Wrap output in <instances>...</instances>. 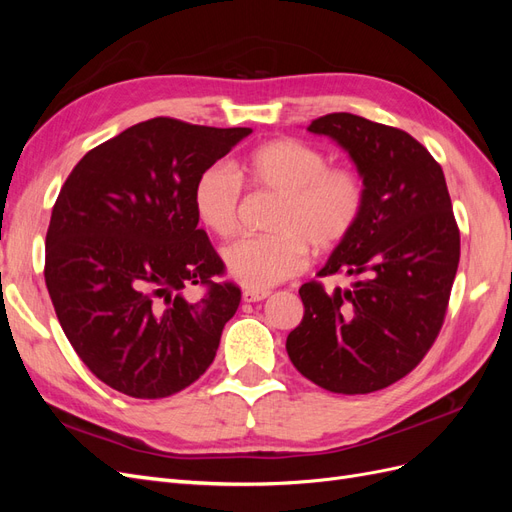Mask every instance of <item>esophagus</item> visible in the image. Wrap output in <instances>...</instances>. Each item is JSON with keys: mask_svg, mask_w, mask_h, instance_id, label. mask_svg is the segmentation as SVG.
<instances>
[{"mask_svg": "<svg viewBox=\"0 0 512 512\" xmlns=\"http://www.w3.org/2000/svg\"><path fill=\"white\" fill-rule=\"evenodd\" d=\"M271 294V290L267 288H245L243 290V301L245 303H258V301H265Z\"/></svg>", "mask_w": 512, "mask_h": 512, "instance_id": "34e87169", "label": "esophagus"}]
</instances>
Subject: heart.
<instances>
[{"label": "heart", "instance_id": "b5f03b06", "mask_svg": "<svg viewBox=\"0 0 512 512\" xmlns=\"http://www.w3.org/2000/svg\"><path fill=\"white\" fill-rule=\"evenodd\" d=\"M239 177L256 190L280 194L267 237H247L224 250L226 271L247 288H269L299 275L318 254L342 245L359 226L365 209L363 177L348 166H329L322 149L275 138L256 147ZM224 164H213L194 183L198 220L213 235L228 239L239 230L241 181Z\"/></svg>", "mask_w": 512, "mask_h": 512}]
</instances>
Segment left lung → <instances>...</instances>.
<instances>
[{"mask_svg": "<svg viewBox=\"0 0 512 512\" xmlns=\"http://www.w3.org/2000/svg\"><path fill=\"white\" fill-rule=\"evenodd\" d=\"M348 151L365 183L352 235L318 275L348 273L350 288H299L305 314L286 350L301 374L331 393L384 389L436 342L459 265V228L440 164L408 132L352 113L309 123Z\"/></svg>", "mask_w": 512, "mask_h": 512, "instance_id": "obj_1", "label": "left lung"}]
</instances>
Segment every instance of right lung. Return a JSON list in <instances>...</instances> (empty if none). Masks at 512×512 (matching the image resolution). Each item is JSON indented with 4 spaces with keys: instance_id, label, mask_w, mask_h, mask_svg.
<instances>
[{
    "instance_id": "obj_1",
    "label": "right lung",
    "mask_w": 512,
    "mask_h": 512,
    "mask_svg": "<svg viewBox=\"0 0 512 512\" xmlns=\"http://www.w3.org/2000/svg\"><path fill=\"white\" fill-rule=\"evenodd\" d=\"M250 128L156 117L85 153L46 230L44 280L91 374L136 399L175 395L205 374L241 290L198 228L194 183ZM205 285L196 302L182 290Z\"/></svg>"
}]
</instances>
